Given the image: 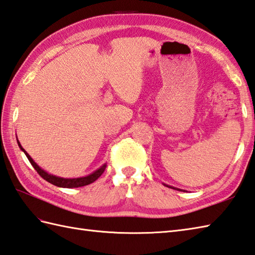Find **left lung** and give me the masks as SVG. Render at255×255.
Returning <instances> with one entry per match:
<instances>
[{"mask_svg":"<svg viewBox=\"0 0 255 255\" xmlns=\"http://www.w3.org/2000/svg\"><path fill=\"white\" fill-rule=\"evenodd\" d=\"M164 186H166V187H168V188H171V189H175V190H179V191H182V190H180V189H178V188H175V187H171V186H168V185H166V183H164Z\"/></svg>","mask_w":255,"mask_h":255,"instance_id":"8db88e82","label":"left lung"}]
</instances>
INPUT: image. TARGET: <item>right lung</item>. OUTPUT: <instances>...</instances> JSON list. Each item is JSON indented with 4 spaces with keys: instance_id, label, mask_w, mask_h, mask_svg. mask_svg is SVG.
I'll list each match as a JSON object with an SVG mask.
<instances>
[{
    "instance_id": "obj_1",
    "label": "right lung",
    "mask_w": 255,
    "mask_h": 255,
    "mask_svg": "<svg viewBox=\"0 0 255 255\" xmlns=\"http://www.w3.org/2000/svg\"><path fill=\"white\" fill-rule=\"evenodd\" d=\"M17 143H18V146L20 147V150L25 153L27 158L29 159V162L31 163V165L33 166V168L38 171V174L42 177L43 179H45L47 182L52 183L56 187H61V188H78V187H84L87 185H90L93 181H96L99 177L103 174V171L106 168V163L103 164L102 166L100 168H98L97 170H94L93 173H91L90 175H87L84 177H78V178H63V177H58L55 175L49 174L47 171H45L44 169L41 168L39 165L35 163L33 159L31 158V156L28 154V153L25 151V149L21 146L20 142L17 139Z\"/></svg>"
}]
</instances>
